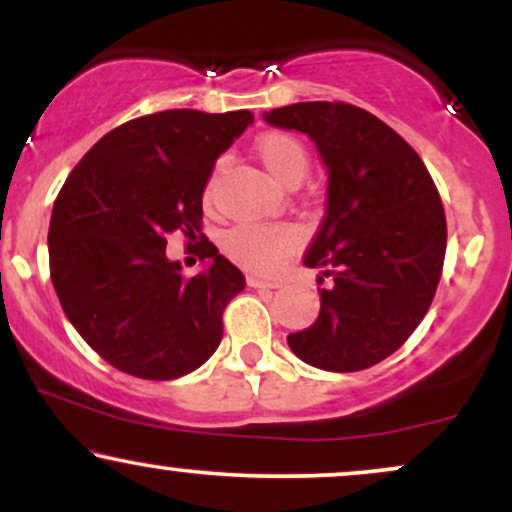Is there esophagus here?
<instances>
[{
	"mask_svg": "<svg viewBox=\"0 0 512 512\" xmlns=\"http://www.w3.org/2000/svg\"><path fill=\"white\" fill-rule=\"evenodd\" d=\"M248 286L250 289H276V281H269V279H262V276H248Z\"/></svg>",
	"mask_w": 512,
	"mask_h": 512,
	"instance_id": "obj_1",
	"label": "esophagus"
}]
</instances>
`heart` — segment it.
Here are the masks:
<instances>
[{"label":"heart","mask_w":512,"mask_h":512,"mask_svg":"<svg viewBox=\"0 0 512 512\" xmlns=\"http://www.w3.org/2000/svg\"><path fill=\"white\" fill-rule=\"evenodd\" d=\"M255 151L262 166L279 185H298L308 173V151L291 134H264ZM293 245H296V236L286 226H238L223 236L226 255L257 272H272L279 267Z\"/></svg>","instance_id":"heart-1"}]
</instances>
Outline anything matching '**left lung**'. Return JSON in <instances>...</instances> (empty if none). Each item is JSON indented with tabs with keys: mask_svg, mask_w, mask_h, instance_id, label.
<instances>
[{
	"mask_svg": "<svg viewBox=\"0 0 512 512\" xmlns=\"http://www.w3.org/2000/svg\"><path fill=\"white\" fill-rule=\"evenodd\" d=\"M264 122L301 132L327 168L325 216L305 250L320 269V315L286 337L308 366L354 373L409 339L436 296L445 211L431 175L383 120L349 103H293Z\"/></svg>",
	"mask_w": 512,
	"mask_h": 512,
	"instance_id": "obj_1",
	"label": "left lung"
}]
</instances>
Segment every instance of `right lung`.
<instances>
[{
	"label": "right lung",
	"instance_id": "1",
	"mask_svg": "<svg viewBox=\"0 0 512 512\" xmlns=\"http://www.w3.org/2000/svg\"><path fill=\"white\" fill-rule=\"evenodd\" d=\"M250 125V110L137 117L98 139L57 195L52 286L74 330L122 373L175 380L219 349L245 276L209 240L202 269L185 276L166 238L199 231L216 158Z\"/></svg>",
	"mask_w": 512,
	"mask_h": 512
}]
</instances>
